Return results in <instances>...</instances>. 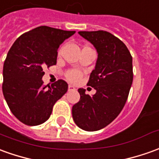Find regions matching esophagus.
Listing matches in <instances>:
<instances>
[{"label": "esophagus", "mask_w": 159, "mask_h": 159, "mask_svg": "<svg viewBox=\"0 0 159 159\" xmlns=\"http://www.w3.org/2000/svg\"><path fill=\"white\" fill-rule=\"evenodd\" d=\"M75 90V87L72 85H69L68 86V91H74Z\"/></svg>", "instance_id": "obj_1"}]
</instances>
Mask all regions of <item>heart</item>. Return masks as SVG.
<instances>
[{"mask_svg":"<svg viewBox=\"0 0 159 159\" xmlns=\"http://www.w3.org/2000/svg\"><path fill=\"white\" fill-rule=\"evenodd\" d=\"M80 76H81V73H80V72H79L78 70H72L66 74V78L72 82L78 81L80 80Z\"/></svg>","mask_w":159,"mask_h":159,"instance_id":"b5f03b06","label":"heart"}]
</instances>
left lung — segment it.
I'll use <instances>...</instances> for the list:
<instances>
[{"label": "left lung", "mask_w": 159, "mask_h": 159, "mask_svg": "<svg viewBox=\"0 0 159 159\" xmlns=\"http://www.w3.org/2000/svg\"><path fill=\"white\" fill-rule=\"evenodd\" d=\"M79 34L93 45L98 53L87 83L96 93L90 96L80 88V98L72 113L79 127L94 132L111 123L122 111L133 80L132 57L126 46L111 33L80 31Z\"/></svg>", "instance_id": "1"}]
</instances>
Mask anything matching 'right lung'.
<instances>
[{"instance_id":"1","label":"right lung","mask_w":159,"mask_h":159,"mask_svg":"<svg viewBox=\"0 0 159 159\" xmlns=\"http://www.w3.org/2000/svg\"><path fill=\"white\" fill-rule=\"evenodd\" d=\"M75 34L40 26L20 35L7 52L3 65L2 92L12 113L27 125L46 122L52 107L67 92L62 80L44 86L43 69L56 64L58 48Z\"/></svg>"}]
</instances>
